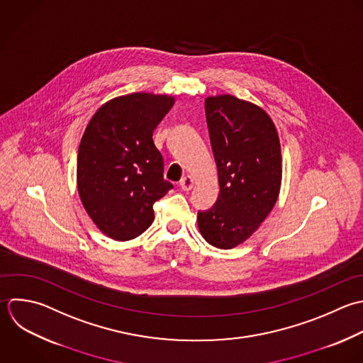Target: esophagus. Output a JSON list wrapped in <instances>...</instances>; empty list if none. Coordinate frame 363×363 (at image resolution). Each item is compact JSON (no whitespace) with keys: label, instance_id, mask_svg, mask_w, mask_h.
Listing matches in <instances>:
<instances>
[{"label":"esophagus","instance_id":"1","mask_svg":"<svg viewBox=\"0 0 363 363\" xmlns=\"http://www.w3.org/2000/svg\"><path fill=\"white\" fill-rule=\"evenodd\" d=\"M179 185H181V188H182V191H191L192 188H194V179L191 178V177H184L181 181H179Z\"/></svg>","mask_w":363,"mask_h":363}]
</instances>
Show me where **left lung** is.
<instances>
[{"instance_id": "left-lung-1", "label": "left lung", "mask_w": 363, "mask_h": 363, "mask_svg": "<svg viewBox=\"0 0 363 363\" xmlns=\"http://www.w3.org/2000/svg\"><path fill=\"white\" fill-rule=\"evenodd\" d=\"M205 114L220 192L198 212V226L209 245L232 249L257 230L279 198L280 141L269 114L235 96L208 97Z\"/></svg>"}]
</instances>
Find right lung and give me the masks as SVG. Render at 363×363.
I'll return each instance as SVG.
<instances>
[{
    "label": "right lung",
    "instance_id": "obj_1",
    "mask_svg": "<svg viewBox=\"0 0 363 363\" xmlns=\"http://www.w3.org/2000/svg\"><path fill=\"white\" fill-rule=\"evenodd\" d=\"M174 97L133 93L103 104L89 121L77 154V191L97 228L130 240L154 222V203L174 185L152 133Z\"/></svg>",
    "mask_w": 363,
    "mask_h": 363
}]
</instances>
